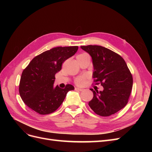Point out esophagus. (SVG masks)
I'll return each instance as SVG.
<instances>
[{"label":"esophagus","instance_id":"1","mask_svg":"<svg viewBox=\"0 0 152 152\" xmlns=\"http://www.w3.org/2000/svg\"><path fill=\"white\" fill-rule=\"evenodd\" d=\"M75 90L76 91H82L84 89H81V88H79V87H75Z\"/></svg>","mask_w":152,"mask_h":152}]
</instances>
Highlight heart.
<instances>
[{
    "label": "heart",
    "instance_id": "1",
    "mask_svg": "<svg viewBox=\"0 0 152 152\" xmlns=\"http://www.w3.org/2000/svg\"><path fill=\"white\" fill-rule=\"evenodd\" d=\"M87 55H88L86 53H82V54H80L78 55L77 56V58H79V57H82V56H87ZM87 79V77L85 76V75H82V76H79L75 78V83L77 85H79V86H83L86 84V80Z\"/></svg>",
    "mask_w": 152,
    "mask_h": 152
}]
</instances>
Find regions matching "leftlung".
I'll return each mask as SVG.
<instances>
[{
    "instance_id": "1",
    "label": "left lung",
    "mask_w": 152,
    "mask_h": 152,
    "mask_svg": "<svg viewBox=\"0 0 152 152\" xmlns=\"http://www.w3.org/2000/svg\"><path fill=\"white\" fill-rule=\"evenodd\" d=\"M93 59V77L103 91H94L89 106L94 113L108 117L118 112L127 104L131 93L133 79L124 59L120 55L100 45L80 46Z\"/></svg>"
}]
</instances>
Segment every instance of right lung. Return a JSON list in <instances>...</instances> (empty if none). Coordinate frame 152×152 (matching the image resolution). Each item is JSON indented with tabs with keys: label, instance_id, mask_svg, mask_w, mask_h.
<instances>
[{
	"label": "right lung",
	"instance_id": "right-lung-1",
	"mask_svg": "<svg viewBox=\"0 0 152 152\" xmlns=\"http://www.w3.org/2000/svg\"><path fill=\"white\" fill-rule=\"evenodd\" d=\"M78 46L57 47L35 56L22 72L19 92L26 105L40 115L51 113L60 107L71 84L65 89L54 87L55 74L63 63L74 55Z\"/></svg>",
	"mask_w": 152,
	"mask_h": 152
}]
</instances>
